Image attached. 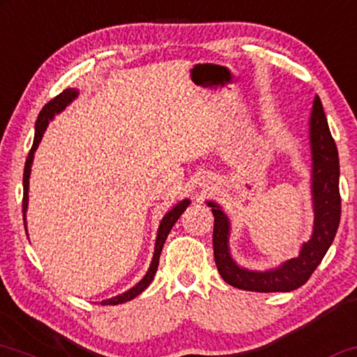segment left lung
<instances>
[{"mask_svg":"<svg viewBox=\"0 0 357 357\" xmlns=\"http://www.w3.org/2000/svg\"><path fill=\"white\" fill-rule=\"evenodd\" d=\"M311 143V192H313L314 224L308 242L301 245L300 255L287 260L280 267L267 272H252L234 261L229 252V232L231 222L215 202H207L214 214V260L224 282L241 290L272 293L291 291L305 285L311 273L321 264L323 257L335 241L341 219L340 196V158L335 139L329 132L326 115L321 100L314 98L310 116Z\"/></svg>","mask_w":357,"mask_h":357,"instance_id":"1","label":"left lung"}]
</instances>
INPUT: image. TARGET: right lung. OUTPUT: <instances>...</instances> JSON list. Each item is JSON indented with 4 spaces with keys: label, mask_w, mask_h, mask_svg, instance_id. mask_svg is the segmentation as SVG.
Listing matches in <instances>:
<instances>
[{
    "label": "right lung",
    "mask_w": 357,
    "mask_h": 357,
    "mask_svg": "<svg viewBox=\"0 0 357 357\" xmlns=\"http://www.w3.org/2000/svg\"><path fill=\"white\" fill-rule=\"evenodd\" d=\"M77 96H79V92L75 89H66L64 92L59 93L57 97H54L51 102H47L46 105L43 107V110H40L39 115H38V120H36L34 143H33V146H31L28 160H26V165H24V174H22V188H24V192H22V219H24V229H26V211H28L29 174H31V165H33V160H34V151L38 150V145L40 143V138H43L44 132H46L49 121L54 119V115L59 114V112L64 110V108L69 105V103L74 100V98L77 97ZM188 206H189V199H184V201L179 202V204H176L169 212H166L165 218L161 219L160 229H158L156 243H155V254H153L151 265H150V268H148V272H146L145 277L139 280V282L133 288H130L128 291L121 293V295H116V296H114V298L103 300L102 305L125 303V301H130V300H133L135 296H138L139 293H142L148 285H150L151 280L155 278L158 265H160V255H161V250H163L166 237H168V234H169L171 229H173V225L176 224V220L181 218V214H183L184 211H186ZM26 232H28V229H26Z\"/></svg>",
    "instance_id": "add662e5"
}]
</instances>
